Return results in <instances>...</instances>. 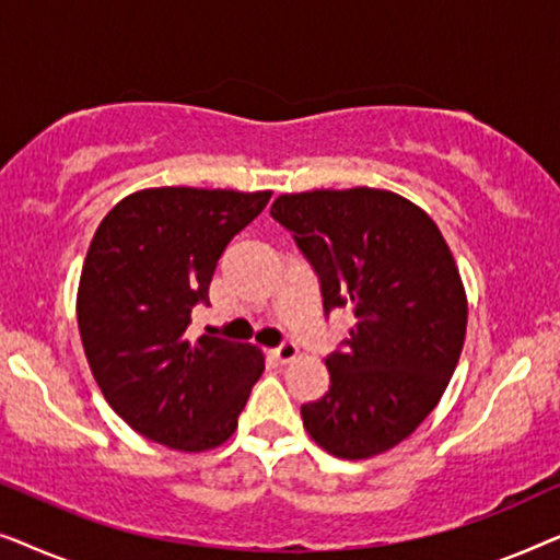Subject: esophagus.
<instances>
[{
  "mask_svg": "<svg viewBox=\"0 0 560 560\" xmlns=\"http://www.w3.org/2000/svg\"><path fill=\"white\" fill-rule=\"evenodd\" d=\"M270 354H272V359H278L280 364H288V362H295V359H298V354H301V351H298L295 343L285 341V343H280L278 349H272Z\"/></svg>",
  "mask_w": 560,
  "mask_h": 560,
  "instance_id": "34e87169",
  "label": "esophagus"
}]
</instances>
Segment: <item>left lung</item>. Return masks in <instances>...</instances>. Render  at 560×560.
Listing matches in <instances>:
<instances>
[{"instance_id":"left-lung-1","label":"left lung","mask_w":560,"mask_h":560,"mask_svg":"<svg viewBox=\"0 0 560 560\" xmlns=\"http://www.w3.org/2000/svg\"><path fill=\"white\" fill-rule=\"evenodd\" d=\"M270 213L316 267L326 313L349 305L343 351L326 357V395L301 408L331 456L362 462L402 443L446 393L466 339L464 280L441 229L400 194L316 188Z\"/></svg>"}]
</instances>
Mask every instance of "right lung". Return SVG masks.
<instances>
[{"mask_svg": "<svg viewBox=\"0 0 560 560\" xmlns=\"http://www.w3.org/2000/svg\"><path fill=\"white\" fill-rule=\"evenodd\" d=\"M272 190L163 186L121 198L89 244L75 316L91 374L144 439L201 454L232 439L265 370L262 351L186 339L226 244Z\"/></svg>", "mask_w": 560, "mask_h": 560, "instance_id": "1", "label": "right lung"}]
</instances>
